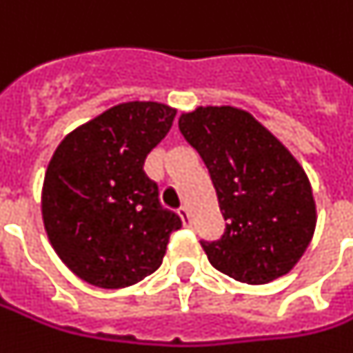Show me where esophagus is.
Returning a JSON list of instances; mask_svg holds the SVG:
<instances>
[{"label":"esophagus","mask_w":353,"mask_h":353,"mask_svg":"<svg viewBox=\"0 0 353 353\" xmlns=\"http://www.w3.org/2000/svg\"><path fill=\"white\" fill-rule=\"evenodd\" d=\"M177 214H179V218L183 221L185 228H191V214H189V210H187L185 206H181V208L177 210Z\"/></svg>","instance_id":"34e87169"}]
</instances>
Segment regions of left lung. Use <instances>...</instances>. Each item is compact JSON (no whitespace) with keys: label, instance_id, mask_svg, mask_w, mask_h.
Instances as JSON below:
<instances>
[{"label":"left lung","instance_id":"left-lung-1","mask_svg":"<svg viewBox=\"0 0 353 353\" xmlns=\"http://www.w3.org/2000/svg\"><path fill=\"white\" fill-rule=\"evenodd\" d=\"M179 132L206 164L228 221L218 241H201L212 265L248 285L287 275L315 231L312 185L296 159L235 107L181 114Z\"/></svg>","mask_w":353,"mask_h":353}]
</instances>
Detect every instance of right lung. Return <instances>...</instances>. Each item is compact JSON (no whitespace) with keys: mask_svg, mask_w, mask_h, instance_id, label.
<instances>
[{"mask_svg":"<svg viewBox=\"0 0 353 353\" xmlns=\"http://www.w3.org/2000/svg\"><path fill=\"white\" fill-rule=\"evenodd\" d=\"M174 118L162 103H122L57 147L41 191L43 225L59 258L85 283L132 287L160 268L181 218L160 204L143 164Z\"/></svg>","mask_w":353,"mask_h":353,"instance_id":"add662e5","label":"right lung"}]
</instances>
